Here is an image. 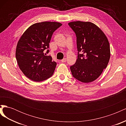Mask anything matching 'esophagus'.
<instances>
[{
	"mask_svg": "<svg viewBox=\"0 0 126 126\" xmlns=\"http://www.w3.org/2000/svg\"><path fill=\"white\" fill-rule=\"evenodd\" d=\"M66 60H67V59L65 58H63V59H62V60H61V62H62V63H65V62H66Z\"/></svg>",
	"mask_w": 126,
	"mask_h": 126,
	"instance_id": "34e87169",
	"label": "esophagus"
}]
</instances>
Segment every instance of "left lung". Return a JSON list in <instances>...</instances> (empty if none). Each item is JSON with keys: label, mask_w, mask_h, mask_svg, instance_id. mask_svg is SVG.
I'll use <instances>...</instances> for the list:
<instances>
[{"label": "left lung", "mask_w": 126, "mask_h": 126, "mask_svg": "<svg viewBox=\"0 0 126 126\" xmlns=\"http://www.w3.org/2000/svg\"><path fill=\"white\" fill-rule=\"evenodd\" d=\"M77 37L78 51L76 63L70 67L74 78L84 83L97 79L107 67L110 57L109 41L102 30L89 21L68 23ZM81 51L83 54H79Z\"/></svg>", "instance_id": "8db88e82"}]
</instances>
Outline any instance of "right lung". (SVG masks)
Segmentation results:
<instances>
[{
	"instance_id": "obj_1",
	"label": "right lung",
	"mask_w": 126,
	"mask_h": 126,
	"mask_svg": "<svg viewBox=\"0 0 126 126\" xmlns=\"http://www.w3.org/2000/svg\"><path fill=\"white\" fill-rule=\"evenodd\" d=\"M62 25L55 21L35 23L26 29L19 40L16 50L18 66L32 80L44 81L54 74L57 63L51 56L44 55V51L48 48L53 33Z\"/></svg>"
}]
</instances>
